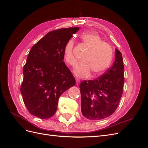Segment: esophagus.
<instances>
[{"label": "esophagus", "mask_w": 148, "mask_h": 148, "mask_svg": "<svg viewBox=\"0 0 148 148\" xmlns=\"http://www.w3.org/2000/svg\"><path fill=\"white\" fill-rule=\"evenodd\" d=\"M75 79H76V83H77V84H79L80 83V80L78 78H76Z\"/></svg>", "instance_id": "1"}]
</instances>
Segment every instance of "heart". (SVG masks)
I'll use <instances>...</instances> for the list:
<instances>
[{
    "instance_id": "obj_1",
    "label": "heart",
    "mask_w": 148,
    "mask_h": 148,
    "mask_svg": "<svg viewBox=\"0 0 148 148\" xmlns=\"http://www.w3.org/2000/svg\"><path fill=\"white\" fill-rule=\"evenodd\" d=\"M82 45L87 49L83 57V61L74 69V73L80 78L86 77L92 73L93 77L100 75L109 68L114 57L112 47L103 41L100 36L95 33H85L80 36ZM75 41L70 39L65 44L64 57L66 64L75 66L77 63L73 50Z\"/></svg>"
}]
</instances>
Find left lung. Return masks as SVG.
<instances>
[{
  "label": "left lung",
  "mask_w": 148,
  "mask_h": 148,
  "mask_svg": "<svg viewBox=\"0 0 148 148\" xmlns=\"http://www.w3.org/2000/svg\"><path fill=\"white\" fill-rule=\"evenodd\" d=\"M124 65L122 53L115 50V62L97 78L79 84L82 112L84 117L97 120L109 117L117 109L122 96Z\"/></svg>",
  "instance_id": "obj_1"
}]
</instances>
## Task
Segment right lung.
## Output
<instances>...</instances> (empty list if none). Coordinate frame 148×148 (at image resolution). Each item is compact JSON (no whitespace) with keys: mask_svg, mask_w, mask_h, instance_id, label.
Instances as JSON below:
<instances>
[{"mask_svg":"<svg viewBox=\"0 0 148 148\" xmlns=\"http://www.w3.org/2000/svg\"><path fill=\"white\" fill-rule=\"evenodd\" d=\"M78 27L49 32L31 47L24 65L20 91L29 112L38 118L55 114L58 101L75 85V79L64 62V49Z\"/></svg>","mask_w":148,"mask_h":148,"instance_id":"right-lung-1","label":"right lung"}]
</instances>
